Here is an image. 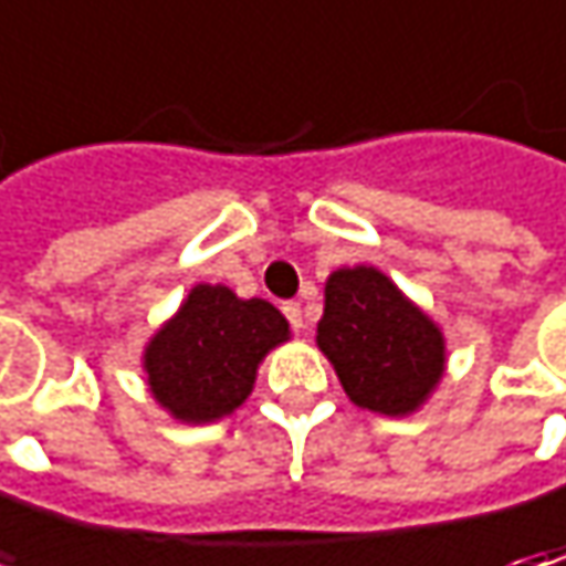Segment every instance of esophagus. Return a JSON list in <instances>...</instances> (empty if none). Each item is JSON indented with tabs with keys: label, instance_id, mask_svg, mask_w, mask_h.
<instances>
[{
	"label": "esophagus",
	"instance_id": "obj_1",
	"mask_svg": "<svg viewBox=\"0 0 566 566\" xmlns=\"http://www.w3.org/2000/svg\"><path fill=\"white\" fill-rule=\"evenodd\" d=\"M283 315H286V321L293 324L295 331L305 327V317H302V305L298 302H283Z\"/></svg>",
	"mask_w": 566,
	"mask_h": 566
}]
</instances>
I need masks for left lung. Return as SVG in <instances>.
<instances>
[{
  "instance_id": "1",
  "label": "left lung",
  "mask_w": 566,
  "mask_h": 566,
  "mask_svg": "<svg viewBox=\"0 0 566 566\" xmlns=\"http://www.w3.org/2000/svg\"><path fill=\"white\" fill-rule=\"evenodd\" d=\"M317 346L349 400L384 416L412 412L444 371L441 331L375 268L327 280Z\"/></svg>"
}]
</instances>
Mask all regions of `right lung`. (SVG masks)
I'll list each match as a JSON object with an SVG mask.
<instances>
[{"label":"right lung","mask_w":566,"mask_h":566,"mask_svg":"<svg viewBox=\"0 0 566 566\" xmlns=\"http://www.w3.org/2000/svg\"><path fill=\"white\" fill-rule=\"evenodd\" d=\"M286 334L290 324L271 302L195 286L144 353L147 384L176 419L213 422L242 406L258 361Z\"/></svg>","instance_id":"add662e5"}]
</instances>
